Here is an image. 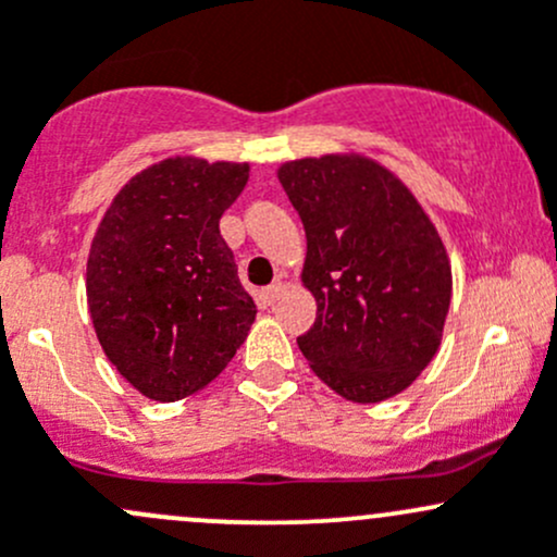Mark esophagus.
I'll return each mask as SVG.
<instances>
[{"mask_svg":"<svg viewBox=\"0 0 557 557\" xmlns=\"http://www.w3.org/2000/svg\"><path fill=\"white\" fill-rule=\"evenodd\" d=\"M284 292H286V284H281V281H273L271 286H265V289H262V300H265L268 305H273L281 295H284Z\"/></svg>","mask_w":557,"mask_h":557,"instance_id":"1","label":"esophagus"}]
</instances>
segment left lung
Wrapping results in <instances>:
<instances>
[{"instance_id": "obj_1", "label": "left lung", "mask_w": 557, "mask_h": 557, "mask_svg": "<svg viewBox=\"0 0 557 557\" xmlns=\"http://www.w3.org/2000/svg\"><path fill=\"white\" fill-rule=\"evenodd\" d=\"M278 181L308 238L302 281L319 313L297 337L339 396L376 404L433 361L451 302V268L398 177L358 157L289 161Z\"/></svg>"}]
</instances>
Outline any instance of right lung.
<instances>
[{
	"instance_id": "obj_1",
	"label": "right lung",
	"mask_w": 557,
	"mask_h": 557,
	"mask_svg": "<svg viewBox=\"0 0 557 557\" xmlns=\"http://www.w3.org/2000/svg\"><path fill=\"white\" fill-rule=\"evenodd\" d=\"M247 177V164L166 159L119 190L95 233L89 313L109 361L143 396L201 391L252 326L257 305L220 236Z\"/></svg>"
}]
</instances>
